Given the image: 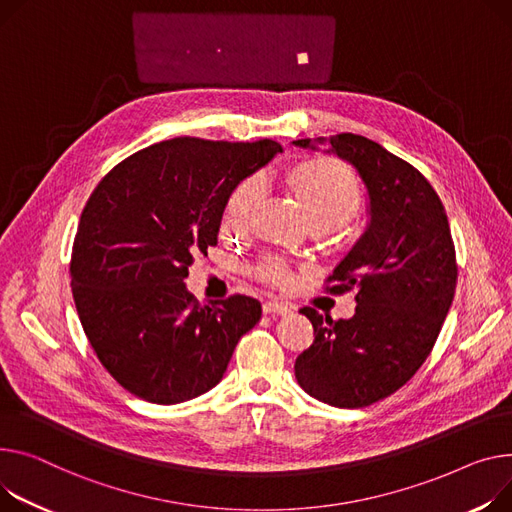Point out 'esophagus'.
Returning a JSON list of instances; mask_svg holds the SVG:
<instances>
[{"mask_svg":"<svg viewBox=\"0 0 512 512\" xmlns=\"http://www.w3.org/2000/svg\"><path fill=\"white\" fill-rule=\"evenodd\" d=\"M294 306L290 302H282V300H267L263 302V313L265 315H288L292 313Z\"/></svg>","mask_w":512,"mask_h":512,"instance_id":"esophagus-1","label":"esophagus"}]
</instances>
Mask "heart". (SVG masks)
Here are the masks:
<instances>
[{"label": "heart", "instance_id": "heart-1", "mask_svg": "<svg viewBox=\"0 0 512 512\" xmlns=\"http://www.w3.org/2000/svg\"><path fill=\"white\" fill-rule=\"evenodd\" d=\"M290 185L311 220L327 218L342 224L356 212L360 201V189L350 170L329 160H315L298 166L290 175ZM259 195V181H249L238 187L226 203L224 226L234 230L245 228ZM257 274L261 280L271 284L290 282V271L280 259L263 261Z\"/></svg>", "mask_w": 512, "mask_h": 512}]
</instances>
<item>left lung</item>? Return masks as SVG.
Here are the masks:
<instances>
[{
	"mask_svg": "<svg viewBox=\"0 0 512 512\" xmlns=\"http://www.w3.org/2000/svg\"><path fill=\"white\" fill-rule=\"evenodd\" d=\"M350 162L368 193V224L329 276L331 294L356 292V313L333 321L311 306L315 342L294 364L298 385L335 407H364L401 389L434 348L457 286L449 220L412 164L356 133L296 140Z\"/></svg>",
	"mask_w": 512,
	"mask_h": 512,
	"instance_id": "8db88e82",
	"label": "left lung"
}]
</instances>
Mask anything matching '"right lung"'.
I'll return each mask as SVG.
<instances>
[{
	"label": "right lung",
	"instance_id": "1",
	"mask_svg": "<svg viewBox=\"0 0 512 512\" xmlns=\"http://www.w3.org/2000/svg\"><path fill=\"white\" fill-rule=\"evenodd\" d=\"M282 152L274 140L175 138L119 162L86 201L72 251V292L98 360L135 397L158 405L216 387L261 319L234 294L199 304L183 280L218 243L243 179Z\"/></svg>",
	"mask_w": 512,
	"mask_h": 512
}]
</instances>
